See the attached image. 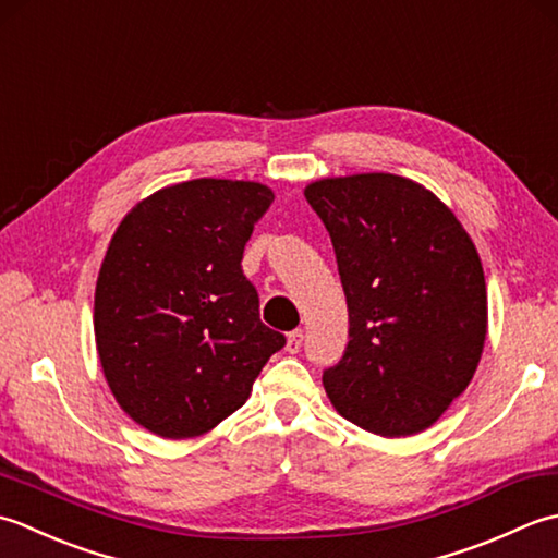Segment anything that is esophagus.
Returning a JSON list of instances; mask_svg holds the SVG:
<instances>
[{"instance_id": "obj_1", "label": "esophagus", "mask_w": 558, "mask_h": 558, "mask_svg": "<svg viewBox=\"0 0 558 558\" xmlns=\"http://www.w3.org/2000/svg\"><path fill=\"white\" fill-rule=\"evenodd\" d=\"M303 347V329H293V332H289V339H287V351L289 354H299Z\"/></svg>"}]
</instances>
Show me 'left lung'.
I'll use <instances>...</instances> for the list:
<instances>
[{
	"mask_svg": "<svg viewBox=\"0 0 558 558\" xmlns=\"http://www.w3.org/2000/svg\"><path fill=\"white\" fill-rule=\"evenodd\" d=\"M332 238L349 344L323 385L351 424L385 438L428 428L468 388L486 339L482 259L434 192L390 173L305 187Z\"/></svg>",
	"mask_w": 558,
	"mask_h": 558,
	"instance_id": "left-lung-1",
	"label": "left lung"
}]
</instances>
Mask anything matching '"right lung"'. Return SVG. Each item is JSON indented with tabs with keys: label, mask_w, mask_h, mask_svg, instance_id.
Wrapping results in <instances>:
<instances>
[{
	"label": "right lung",
	"mask_w": 558,
	"mask_h": 558,
	"mask_svg": "<svg viewBox=\"0 0 558 558\" xmlns=\"http://www.w3.org/2000/svg\"><path fill=\"white\" fill-rule=\"evenodd\" d=\"M271 202L259 183L199 178L154 192L112 235L96 283V347L116 400L151 434H207L287 344L259 320L241 265Z\"/></svg>",
	"instance_id": "obj_1"
}]
</instances>
